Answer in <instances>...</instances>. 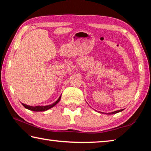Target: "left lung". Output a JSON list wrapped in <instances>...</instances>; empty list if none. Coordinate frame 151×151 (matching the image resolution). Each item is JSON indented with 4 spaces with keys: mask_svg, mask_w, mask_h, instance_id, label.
<instances>
[{
    "mask_svg": "<svg viewBox=\"0 0 151 151\" xmlns=\"http://www.w3.org/2000/svg\"><path fill=\"white\" fill-rule=\"evenodd\" d=\"M123 111V110L121 109V110H119V111H114V112H109V113H107V114H116V113H118L119 112H121ZM106 114V113H105Z\"/></svg>",
    "mask_w": 151,
    "mask_h": 151,
    "instance_id": "left-lung-1",
    "label": "left lung"
}]
</instances>
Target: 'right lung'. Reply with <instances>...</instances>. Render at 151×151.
Returning <instances> with one entry per match:
<instances>
[{"instance_id":"add662e5","label":"right lung","mask_w":151,"mask_h":151,"mask_svg":"<svg viewBox=\"0 0 151 151\" xmlns=\"http://www.w3.org/2000/svg\"><path fill=\"white\" fill-rule=\"evenodd\" d=\"M61 99V95L59 96V98H58V100L55 102L54 103L49 104V105H46V106H30V105H27V104H25L22 103V105L24 107V108H26L27 109H29L30 111H35V112H40V111H47V110L50 109L51 108H52L53 106H55L56 104H57L58 102L60 101Z\"/></svg>"}]
</instances>
